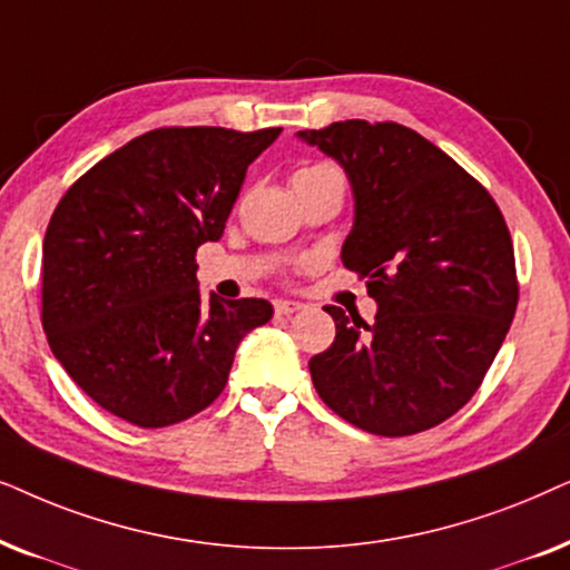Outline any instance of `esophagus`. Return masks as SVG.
<instances>
[{"instance_id": "obj_1", "label": "esophagus", "mask_w": 570, "mask_h": 570, "mask_svg": "<svg viewBox=\"0 0 570 570\" xmlns=\"http://www.w3.org/2000/svg\"><path fill=\"white\" fill-rule=\"evenodd\" d=\"M276 315H294V313H299V309H305V305H302V302H297V299H276Z\"/></svg>"}]
</instances>
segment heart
Returning a JSON list of instances; mask_svg holds the SVG:
<instances>
[{
    "mask_svg": "<svg viewBox=\"0 0 570 570\" xmlns=\"http://www.w3.org/2000/svg\"><path fill=\"white\" fill-rule=\"evenodd\" d=\"M315 169H323V166H307V169H299V171H315ZM297 171V174H299Z\"/></svg>",
    "mask_w": 570,
    "mask_h": 570,
    "instance_id": "b5f03b06",
    "label": "heart"
}]
</instances>
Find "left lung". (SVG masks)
<instances>
[{"instance_id":"left-lung-1","label":"left lung","mask_w":570,"mask_h":570,"mask_svg":"<svg viewBox=\"0 0 570 570\" xmlns=\"http://www.w3.org/2000/svg\"><path fill=\"white\" fill-rule=\"evenodd\" d=\"M297 138L346 171L354 224L341 263L377 305L373 325L325 307L336 338L309 360L317 396L373 435L435 428L474 396L511 328L519 284L503 214L396 121H333Z\"/></svg>"}]
</instances>
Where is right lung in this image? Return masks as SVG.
Masks as SVG:
<instances>
[{
    "instance_id": "add662e5",
    "label": "right lung",
    "mask_w": 570,
    "mask_h": 570,
    "mask_svg": "<svg viewBox=\"0 0 570 570\" xmlns=\"http://www.w3.org/2000/svg\"><path fill=\"white\" fill-rule=\"evenodd\" d=\"M281 135L164 127L67 189L43 237L41 321L67 375L106 412L166 428L214 404L265 299L197 289V247L218 242L247 166Z\"/></svg>"
}]
</instances>
